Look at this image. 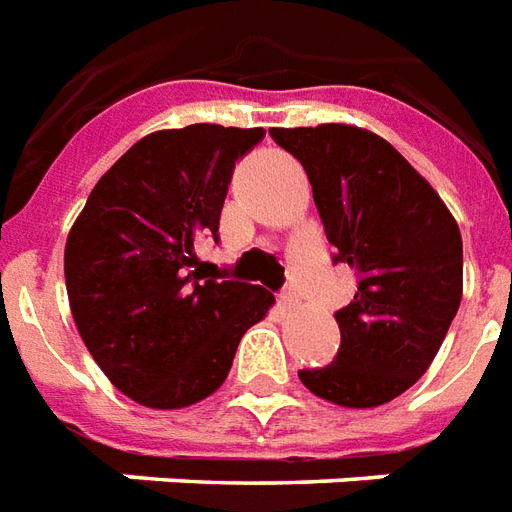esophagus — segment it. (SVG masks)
<instances>
[{
  "label": "esophagus",
  "mask_w": 512,
  "mask_h": 512,
  "mask_svg": "<svg viewBox=\"0 0 512 512\" xmlns=\"http://www.w3.org/2000/svg\"><path fill=\"white\" fill-rule=\"evenodd\" d=\"M278 302H281L283 311H294V308L300 305V294L294 292V289H283V292L278 294Z\"/></svg>",
  "instance_id": "34e87169"
}]
</instances>
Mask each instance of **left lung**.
I'll return each mask as SVG.
<instances>
[{
	"label": "left lung",
	"instance_id": "left-lung-1",
	"mask_svg": "<svg viewBox=\"0 0 512 512\" xmlns=\"http://www.w3.org/2000/svg\"><path fill=\"white\" fill-rule=\"evenodd\" d=\"M311 179L335 261L357 272L335 313L341 349L300 382L330 404L371 409L406 393L434 363L464 294L458 223L428 179L382 136L354 125L272 128Z\"/></svg>",
	"mask_w": 512,
	"mask_h": 512
}]
</instances>
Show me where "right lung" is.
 I'll list each match as a JSON object with an SVG mask.
<instances>
[{
  "label": "right lung",
  "instance_id": "right-lung-1",
  "mask_svg": "<svg viewBox=\"0 0 512 512\" xmlns=\"http://www.w3.org/2000/svg\"><path fill=\"white\" fill-rule=\"evenodd\" d=\"M264 128L149 133L98 179L67 234L65 283L81 341L119 393L185 409L226 382L237 343L272 308L267 289L210 275L234 163Z\"/></svg>",
  "mask_w": 512,
  "mask_h": 512
}]
</instances>
